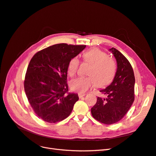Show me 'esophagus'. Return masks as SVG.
Listing matches in <instances>:
<instances>
[{
  "instance_id": "1",
  "label": "esophagus",
  "mask_w": 156,
  "mask_h": 156,
  "mask_svg": "<svg viewBox=\"0 0 156 156\" xmlns=\"http://www.w3.org/2000/svg\"><path fill=\"white\" fill-rule=\"evenodd\" d=\"M84 96H85V94H81V93L78 94V96L79 98H81L84 97Z\"/></svg>"
}]
</instances>
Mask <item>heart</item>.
Returning <instances> with one entry per match:
<instances>
[{"mask_svg":"<svg viewBox=\"0 0 156 156\" xmlns=\"http://www.w3.org/2000/svg\"><path fill=\"white\" fill-rule=\"evenodd\" d=\"M84 62L90 64L87 77H78L69 83L72 90L84 93L96 84L98 87H104L110 84L114 79L116 65L114 60L108 57L104 51L98 48H91L82 55ZM79 60L76 56L71 58L67 65V73L70 77L76 73Z\"/></svg>","mask_w":156,"mask_h":156,"instance_id":"heart-1","label":"heart"}]
</instances>
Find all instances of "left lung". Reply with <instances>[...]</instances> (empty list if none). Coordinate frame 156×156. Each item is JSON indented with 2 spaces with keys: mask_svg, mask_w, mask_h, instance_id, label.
Wrapping results in <instances>:
<instances>
[{
  "mask_svg": "<svg viewBox=\"0 0 156 156\" xmlns=\"http://www.w3.org/2000/svg\"><path fill=\"white\" fill-rule=\"evenodd\" d=\"M116 60L117 69L110 85L100 92L107 96L98 97L91 108L92 116L105 124L116 123L123 118L133 104L135 99V76L129 62L119 51L109 49Z\"/></svg>",
  "mask_w": 156,
  "mask_h": 156,
  "instance_id": "obj_1",
  "label": "left lung"
}]
</instances>
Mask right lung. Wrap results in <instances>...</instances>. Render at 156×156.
Returning a JSON list of instances; mask_svg holds the SVG:
<instances>
[{"instance_id":"obj_1","label":"right lung","mask_w":156,"mask_h":156,"mask_svg":"<svg viewBox=\"0 0 156 156\" xmlns=\"http://www.w3.org/2000/svg\"><path fill=\"white\" fill-rule=\"evenodd\" d=\"M86 45L55 44L36 53L30 60L24 88L36 115L49 123L60 122L72 112L78 94L68 93L67 65Z\"/></svg>"}]
</instances>
